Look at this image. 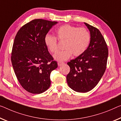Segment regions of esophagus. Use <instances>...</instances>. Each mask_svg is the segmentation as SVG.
I'll return each mask as SVG.
<instances>
[{"label":"esophagus","mask_w":121,"mask_h":121,"mask_svg":"<svg viewBox=\"0 0 121 121\" xmlns=\"http://www.w3.org/2000/svg\"><path fill=\"white\" fill-rule=\"evenodd\" d=\"M64 62H58V66H61L63 64H64Z\"/></svg>","instance_id":"obj_1"}]
</instances>
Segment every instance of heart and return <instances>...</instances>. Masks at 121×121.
Wrapping results in <instances>:
<instances>
[{
	"mask_svg": "<svg viewBox=\"0 0 121 121\" xmlns=\"http://www.w3.org/2000/svg\"><path fill=\"white\" fill-rule=\"evenodd\" d=\"M56 33L59 40H65L64 50L59 51L54 55V58L58 61L68 60L73 54L78 56L84 52L88 47L90 42V35L84 27H77L65 24L59 27ZM44 42L48 49L52 53L58 51L56 37L47 34L44 37Z\"/></svg>",
	"mask_w": 121,
	"mask_h": 121,
	"instance_id": "obj_1",
	"label": "heart"
}]
</instances>
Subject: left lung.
Wrapping results in <instances>:
<instances>
[{"label":"left lung","mask_w":121,"mask_h":121,"mask_svg":"<svg viewBox=\"0 0 121 121\" xmlns=\"http://www.w3.org/2000/svg\"><path fill=\"white\" fill-rule=\"evenodd\" d=\"M84 23L90 31V44L82 54L67 63L70 68L67 83L78 92H88L96 86L104 73L108 56L107 44L99 30Z\"/></svg>","instance_id":"1"}]
</instances>
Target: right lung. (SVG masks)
Masks as SVG:
<instances>
[{
  "mask_svg": "<svg viewBox=\"0 0 121 121\" xmlns=\"http://www.w3.org/2000/svg\"><path fill=\"white\" fill-rule=\"evenodd\" d=\"M57 23L34 19L22 26L14 38L13 68L20 85L32 94H41L49 89L50 73L58 67L44 42V37Z\"/></svg>",
  "mask_w": 121,
  "mask_h": 121,
  "instance_id": "add662e5",
  "label": "right lung"
}]
</instances>
